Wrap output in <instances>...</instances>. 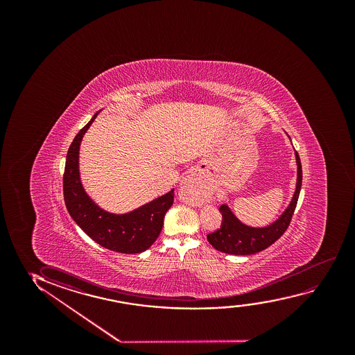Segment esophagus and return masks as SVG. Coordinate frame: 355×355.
<instances>
[{
  "label": "esophagus",
  "instance_id": "obj_1",
  "mask_svg": "<svg viewBox=\"0 0 355 355\" xmlns=\"http://www.w3.org/2000/svg\"><path fill=\"white\" fill-rule=\"evenodd\" d=\"M183 184L188 185V187H190L191 189L194 190L195 194H202V189H201V187H200L199 182H198V180L195 178L194 175H187L184 180H183Z\"/></svg>",
  "mask_w": 355,
  "mask_h": 355
}]
</instances>
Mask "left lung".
<instances>
[{
  "instance_id": "obj_1",
  "label": "left lung",
  "mask_w": 355,
  "mask_h": 355,
  "mask_svg": "<svg viewBox=\"0 0 355 355\" xmlns=\"http://www.w3.org/2000/svg\"><path fill=\"white\" fill-rule=\"evenodd\" d=\"M297 162V184L291 202L274 223L264 228H253L241 223L227 205L219 207L223 220L220 228L207 235L209 243L216 250L229 254H253L261 252L275 243L290 225L296 209L297 200L302 187V165L298 153L295 151Z\"/></svg>"
}]
</instances>
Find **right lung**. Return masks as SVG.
<instances>
[{
  "instance_id": "1",
  "label": "right lung",
  "mask_w": 355,
  "mask_h": 355,
  "mask_svg": "<svg viewBox=\"0 0 355 355\" xmlns=\"http://www.w3.org/2000/svg\"><path fill=\"white\" fill-rule=\"evenodd\" d=\"M97 114L69 146L63 175L64 201L71 218L101 246L115 252L141 253L150 248L160 235L164 217L173 204L175 189L125 214H110L94 204L80 180L78 151L83 135Z\"/></svg>"
}]
</instances>
